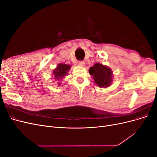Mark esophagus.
<instances>
[{"label":"esophagus","mask_w":157,"mask_h":157,"mask_svg":"<svg viewBox=\"0 0 157 157\" xmlns=\"http://www.w3.org/2000/svg\"><path fill=\"white\" fill-rule=\"evenodd\" d=\"M78 65L80 66V67H84V66H85V63H84V61H78Z\"/></svg>","instance_id":"obj_1"}]
</instances>
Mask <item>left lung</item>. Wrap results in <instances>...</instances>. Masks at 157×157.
<instances>
[{
	"label": "left lung",
	"mask_w": 157,
	"mask_h": 157,
	"mask_svg": "<svg viewBox=\"0 0 157 157\" xmlns=\"http://www.w3.org/2000/svg\"><path fill=\"white\" fill-rule=\"evenodd\" d=\"M89 73L92 76L95 84L100 88H107L110 86L113 82L112 69L99 63H95L89 69Z\"/></svg>",
	"instance_id": "8db88e82"
}]
</instances>
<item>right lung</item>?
<instances>
[{
  "label": "right lung",
  "instance_id": "right-lung-1",
  "mask_svg": "<svg viewBox=\"0 0 157 157\" xmlns=\"http://www.w3.org/2000/svg\"><path fill=\"white\" fill-rule=\"evenodd\" d=\"M70 69L71 65L61 63L57 65V67L52 71V75H54V78L56 81H58L57 82V84L58 85V86H59L61 84L59 80L64 78L65 76H67Z\"/></svg>",
  "mask_w": 157,
  "mask_h": 157
}]
</instances>
